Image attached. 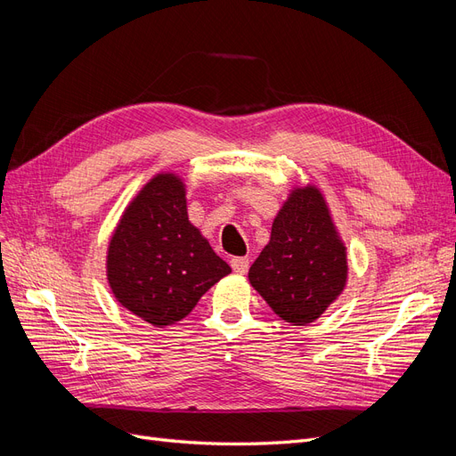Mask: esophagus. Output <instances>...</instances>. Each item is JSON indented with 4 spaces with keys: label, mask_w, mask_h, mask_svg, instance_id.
<instances>
[{
    "label": "esophagus",
    "mask_w": 456,
    "mask_h": 456,
    "mask_svg": "<svg viewBox=\"0 0 456 456\" xmlns=\"http://www.w3.org/2000/svg\"><path fill=\"white\" fill-rule=\"evenodd\" d=\"M231 267L237 274H246L249 267V259L248 257H232L231 259Z\"/></svg>",
    "instance_id": "esophagus-1"
}]
</instances>
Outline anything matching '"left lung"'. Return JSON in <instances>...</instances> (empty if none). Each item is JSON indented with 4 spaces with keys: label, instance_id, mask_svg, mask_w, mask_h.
I'll return each instance as SVG.
<instances>
[{
    "label": "left lung",
    "instance_id": "1",
    "mask_svg": "<svg viewBox=\"0 0 456 456\" xmlns=\"http://www.w3.org/2000/svg\"><path fill=\"white\" fill-rule=\"evenodd\" d=\"M346 278V246L324 195L313 183L296 185L249 267V284L288 324L308 326L341 296Z\"/></svg>",
    "mask_w": 456,
    "mask_h": 456
}]
</instances>
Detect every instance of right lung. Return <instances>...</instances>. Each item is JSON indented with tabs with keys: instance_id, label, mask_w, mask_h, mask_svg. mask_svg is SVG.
I'll list each match as a JSON object with an SVG mask.
<instances>
[{
	"instance_id": "obj_1",
	"label": "right lung",
	"mask_w": 456,
	"mask_h": 456,
	"mask_svg": "<svg viewBox=\"0 0 456 456\" xmlns=\"http://www.w3.org/2000/svg\"><path fill=\"white\" fill-rule=\"evenodd\" d=\"M231 273L189 222L185 183L159 172L128 202L106 256L108 284L121 306L155 328L174 326Z\"/></svg>"
}]
</instances>
